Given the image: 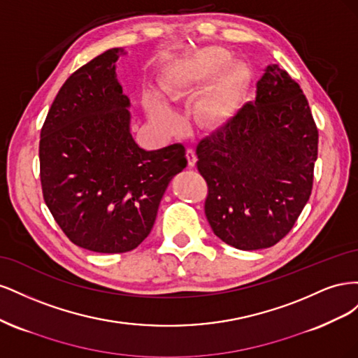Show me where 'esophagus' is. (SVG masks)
<instances>
[{
	"label": "esophagus",
	"mask_w": 358,
	"mask_h": 358,
	"mask_svg": "<svg viewBox=\"0 0 358 358\" xmlns=\"http://www.w3.org/2000/svg\"><path fill=\"white\" fill-rule=\"evenodd\" d=\"M187 161H188V167H194L196 166V161H197V157H196V152H194V149H187Z\"/></svg>",
	"instance_id": "esophagus-1"
}]
</instances>
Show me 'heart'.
<instances>
[{
    "label": "heart",
    "instance_id": "heart-1",
    "mask_svg": "<svg viewBox=\"0 0 358 358\" xmlns=\"http://www.w3.org/2000/svg\"><path fill=\"white\" fill-rule=\"evenodd\" d=\"M231 53L220 46L203 48L191 55L173 62L161 79V91L170 99L196 92L213 82L199 101V115L203 121L221 122L230 115L233 101L241 88V70L230 66ZM150 119L162 129L175 127L176 117L167 106L150 96L148 100Z\"/></svg>",
    "mask_w": 358,
    "mask_h": 358
}]
</instances>
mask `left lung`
Listing matches in <instances>:
<instances>
[{
	"label": "left lung",
	"instance_id": "8db88e82",
	"mask_svg": "<svg viewBox=\"0 0 358 358\" xmlns=\"http://www.w3.org/2000/svg\"><path fill=\"white\" fill-rule=\"evenodd\" d=\"M213 233L243 251L276 245L305 208L318 155V128L305 94L272 64L255 100L197 146Z\"/></svg>",
	"mask_w": 358,
	"mask_h": 358
}]
</instances>
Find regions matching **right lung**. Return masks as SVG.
I'll return each mask as SVG.
<instances>
[{"instance_id":"add662e5","label":"right lung","mask_w":358,"mask_h":358,"mask_svg":"<svg viewBox=\"0 0 358 358\" xmlns=\"http://www.w3.org/2000/svg\"><path fill=\"white\" fill-rule=\"evenodd\" d=\"M119 52L106 50L64 82L38 148L53 220L74 245L101 254L128 252L146 239L170 180L187 167L180 143L145 150L134 142L115 71Z\"/></svg>"}]
</instances>
